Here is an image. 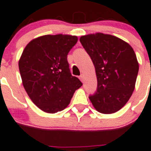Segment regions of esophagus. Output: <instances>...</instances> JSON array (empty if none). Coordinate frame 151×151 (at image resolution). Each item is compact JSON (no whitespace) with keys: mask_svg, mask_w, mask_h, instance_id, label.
Wrapping results in <instances>:
<instances>
[{"mask_svg":"<svg viewBox=\"0 0 151 151\" xmlns=\"http://www.w3.org/2000/svg\"><path fill=\"white\" fill-rule=\"evenodd\" d=\"M79 78H80V80H81V81L82 82L83 81V76L82 75V74H81V76H80Z\"/></svg>","mask_w":151,"mask_h":151,"instance_id":"34e87169","label":"esophagus"}]
</instances>
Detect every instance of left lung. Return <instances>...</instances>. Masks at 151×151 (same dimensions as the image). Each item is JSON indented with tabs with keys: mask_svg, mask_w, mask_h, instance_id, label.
Instances as JSON below:
<instances>
[{
	"mask_svg": "<svg viewBox=\"0 0 151 151\" xmlns=\"http://www.w3.org/2000/svg\"><path fill=\"white\" fill-rule=\"evenodd\" d=\"M97 79V91L89 97L98 112L113 114L129 101L135 88L139 64L130 44L115 36L96 33L81 37Z\"/></svg>",
	"mask_w": 151,
	"mask_h": 151,
	"instance_id": "1",
	"label": "left lung"
}]
</instances>
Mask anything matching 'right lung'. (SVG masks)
<instances>
[{"label":"right lung","mask_w":151,"mask_h":151,"mask_svg":"<svg viewBox=\"0 0 151 151\" xmlns=\"http://www.w3.org/2000/svg\"><path fill=\"white\" fill-rule=\"evenodd\" d=\"M78 37L44 35L34 39L23 51L19 70L24 87L33 103L41 111L54 114L63 111L82 83L71 75L68 54Z\"/></svg>","instance_id":"add662e5"}]
</instances>
